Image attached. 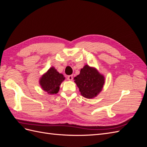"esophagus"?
I'll return each mask as SVG.
<instances>
[{"label":"esophagus","mask_w":147,"mask_h":147,"mask_svg":"<svg viewBox=\"0 0 147 147\" xmlns=\"http://www.w3.org/2000/svg\"><path fill=\"white\" fill-rule=\"evenodd\" d=\"M67 79L70 81H72L73 80V75H69L67 77Z\"/></svg>","instance_id":"esophagus-1"}]
</instances>
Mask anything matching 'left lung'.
Returning <instances> with one entry per match:
<instances>
[{
	"instance_id": "1",
	"label": "left lung",
	"mask_w": 147,
	"mask_h": 147,
	"mask_svg": "<svg viewBox=\"0 0 147 147\" xmlns=\"http://www.w3.org/2000/svg\"><path fill=\"white\" fill-rule=\"evenodd\" d=\"M74 80L81 95L86 99L97 97L102 91L105 84L104 75L96 68L88 64L81 69L80 74L74 77Z\"/></svg>"
}]
</instances>
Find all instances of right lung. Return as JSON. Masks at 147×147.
I'll return each instance as SVG.
<instances>
[{
    "mask_svg": "<svg viewBox=\"0 0 147 147\" xmlns=\"http://www.w3.org/2000/svg\"><path fill=\"white\" fill-rule=\"evenodd\" d=\"M64 80V75L52 66L42 75L39 80V84L44 91L51 95L59 92V86Z\"/></svg>",
    "mask_w": 147,
    "mask_h": 147,
    "instance_id": "1",
    "label": "right lung"
}]
</instances>
